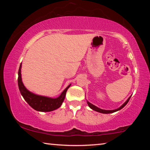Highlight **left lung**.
Returning a JSON list of instances; mask_svg holds the SVG:
<instances>
[{"label":"left lung","instance_id":"1","mask_svg":"<svg viewBox=\"0 0 150 150\" xmlns=\"http://www.w3.org/2000/svg\"><path fill=\"white\" fill-rule=\"evenodd\" d=\"M130 97H131V96L128 98V99H127V100L121 106H120V107H119V108H118L117 109H115V110H103V109H101L100 108L97 107V106H95L94 105H93V104H91V103L88 102V101H87V104H88V106H89V107L91 109H92V110H93L96 111V112H100V113H103V114H110V113L115 112L118 111V110H120V109L124 108V106L126 105V104L128 103V101H129V100H130Z\"/></svg>","mask_w":150,"mask_h":150}]
</instances>
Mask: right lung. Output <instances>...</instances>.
<instances>
[{"mask_svg": "<svg viewBox=\"0 0 150 150\" xmlns=\"http://www.w3.org/2000/svg\"><path fill=\"white\" fill-rule=\"evenodd\" d=\"M21 68L22 63L19 67L18 78L19 90L24 100L28 103V105L32 108L40 112H50L56 110L62 106L63 100L65 99L66 92L69 88L71 84L68 85L62 94L57 98H51L48 96L36 95V94L30 92L24 85L22 80Z\"/></svg>", "mask_w": 150, "mask_h": 150, "instance_id": "1", "label": "right lung"}]
</instances>
